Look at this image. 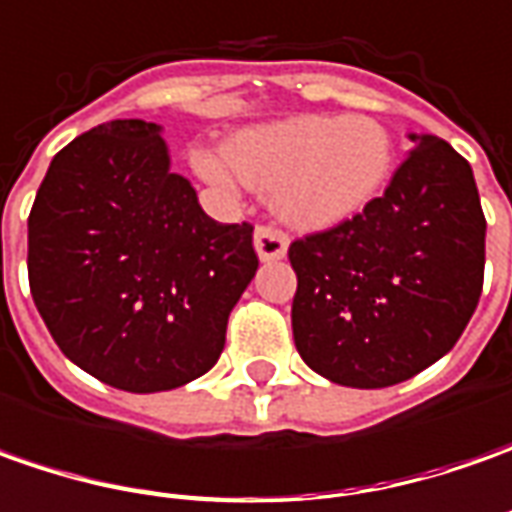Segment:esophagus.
<instances>
[{"instance_id": "obj_1", "label": "esophagus", "mask_w": 512, "mask_h": 512, "mask_svg": "<svg viewBox=\"0 0 512 512\" xmlns=\"http://www.w3.org/2000/svg\"><path fill=\"white\" fill-rule=\"evenodd\" d=\"M286 249H289V238L274 229V226H257L255 229V252L263 263L269 260H280L286 257Z\"/></svg>"}]
</instances>
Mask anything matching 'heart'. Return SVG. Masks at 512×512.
Instances as JSON below:
<instances>
[{
    "label": "heart",
    "instance_id": "heart-1",
    "mask_svg": "<svg viewBox=\"0 0 512 512\" xmlns=\"http://www.w3.org/2000/svg\"><path fill=\"white\" fill-rule=\"evenodd\" d=\"M394 138L371 115H289L243 127L223 152H195L203 181L272 189L277 218L300 229H331L357 218L394 172Z\"/></svg>",
    "mask_w": 512,
    "mask_h": 512
}]
</instances>
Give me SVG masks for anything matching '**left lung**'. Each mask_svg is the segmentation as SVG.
<instances>
[{
    "mask_svg": "<svg viewBox=\"0 0 512 512\" xmlns=\"http://www.w3.org/2000/svg\"><path fill=\"white\" fill-rule=\"evenodd\" d=\"M414 150L357 218L289 246L291 331L303 362L348 388H388L442 360L485 280V212L448 141Z\"/></svg>",
    "mask_w": 512,
    "mask_h": 512,
    "instance_id": "left-lung-1",
    "label": "left lung"
}]
</instances>
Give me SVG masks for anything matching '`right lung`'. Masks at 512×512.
<instances>
[{
	"mask_svg": "<svg viewBox=\"0 0 512 512\" xmlns=\"http://www.w3.org/2000/svg\"><path fill=\"white\" fill-rule=\"evenodd\" d=\"M257 272L249 223L212 221L169 169L161 124L118 118L70 141L27 218V277L70 362L130 391L203 377Z\"/></svg>",
	"mask_w": 512,
	"mask_h": 512,
	"instance_id": "obj_1",
	"label": "right lung"
}]
</instances>
